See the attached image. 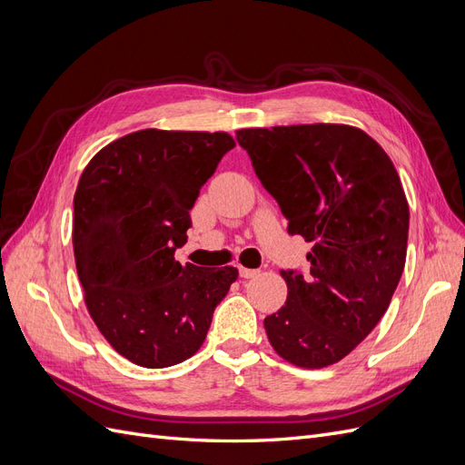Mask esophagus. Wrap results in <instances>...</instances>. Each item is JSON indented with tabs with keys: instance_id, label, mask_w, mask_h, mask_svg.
Segmentation results:
<instances>
[{
	"instance_id": "1",
	"label": "esophagus",
	"mask_w": 465,
	"mask_h": 465,
	"mask_svg": "<svg viewBox=\"0 0 465 465\" xmlns=\"http://www.w3.org/2000/svg\"><path fill=\"white\" fill-rule=\"evenodd\" d=\"M238 272H241V277H244V279H252V277H256L260 272L258 270H248V267H238Z\"/></svg>"
}]
</instances>
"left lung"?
<instances>
[{"label":"left lung","instance_id":"8db88e82","mask_svg":"<svg viewBox=\"0 0 465 465\" xmlns=\"http://www.w3.org/2000/svg\"><path fill=\"white\" fill-rule=\"evenodd\" d=\"M236 142L287 217L312 242L311 273L281 272L287 301L263 320L294 367L341 361L388 311L405 265L410 205L386 151L355 125L246 128Z\"/></svg>","mask_w":465,"mask_h":465}]
</instances>
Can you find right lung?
<instances>
[{"label":"right lung","mask_w":465,"mask_h":465,"mask_svg":"<svg viewBox=\"0 0 465 465\" xmlns=\"http://www.w3.org/2000/svg\"><path fill=\"white\" fill-rule=\"evenodd\" d=\"M227 132L139 130L98 151L74 198V254L87 311L112 349L173 367L205 341L232 265H182L190 209L234 147Z\"/></svg>","instance_id":"right-lung-1"}]
</instances>
